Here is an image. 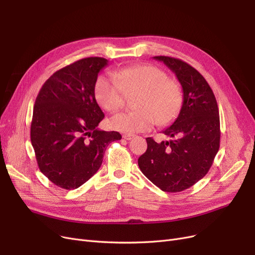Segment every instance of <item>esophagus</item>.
<instances>
[{
	"label": "esophagus",
	"mask_w": 255,
	"mask_h": 255,
	"mask_svg": "<svg viewBox=\"0 0 255 255\" xmlns=\"http://www.w3.org/2000/svg\"><path fill=\"white\" fill-rule=\"evenodd\" d=\"M133 137H134L133 134H125V135H123V138L127 139V140H130V139H132Z\"/></svg>",
	"instance_id": "1"
}]
</instances>
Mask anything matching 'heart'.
Here are the masks:
<instances>
[{
  "label": "heart",
  "mask_w": 255,
  "mask_h": 255,
  "mask_svg": "<svg viewBox=\"0 0 255 255\" xmlns=\"http://www.w3.org/2000/svg\"><path fill=\"white\" fill-rule=\"evenodd\" d=\"M124 93H136L133 102L136 109L115 115L109 119L108 126L128 134L150 130L155 123H171L183 100L178 82L152 64L131 65L113 75H101L94 86L96 101L106 112L121 107Z\"/></svg>",
  "instance_id": "1"
}]
</instances>
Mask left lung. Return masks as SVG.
Returning <instances> with one entry per match:
<instances>
[{"mask_svg":"<svg viewBox=\"0 0 255 255\" xmlns=\"http://www.w3.org/2000/svg\"><path fill=\"white\" fill-rule=\"evenodd\" d=\"M176 75L183 91L180 113L162 133L170 140L147 137L138 158L142 174L163 192L189 189L207 174L220 147V117L215 95L204 77L186 62L155 56Z\"/></svg>","mask_w":255,"mask_h":255,"instance_id":"obj_1","label":"left lung"}]
</instances>
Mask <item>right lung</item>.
<instances>
[{"label": "right lung", "mask_w": 255, "mask_h": 255, "mask_svg": "<svg viewBox=\"0 0 255 255\" xmlns=\"http://www.w3.org/2000/svg\"><path fill=\"white\" fill-rule=\"evenodd\" d=\"M108 64L88 57L55 72L36 98L31 123V142L40 172L64 190L78 189L100 169L107 146L122 138L103 131L104 119L94 86Z\"/></svg>", "instance_id": "add662e5"}]
</instances>
